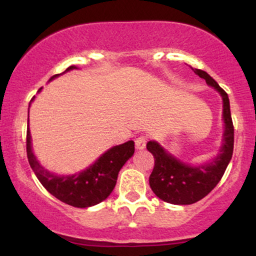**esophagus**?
<instances>
[{"instance_id":"esophagus-1","label":"esophagus","mask_w":256,"mask_h":256,"mask_svg":"<svg viewBox=\"0 0 256 256\" xmlns=\"http://www.w3.org/2000/svg\"><path fill=\"white\" fill-rule=\"evenodd\" d=\"M146 146V136H140L134 140V146H136L137 150H143Z\"/></svg>"}]
</instances>
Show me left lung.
<instances>
[{
    "instance_id": "left-lung-1",
    "label": "left lung",
    "mask_w": 256,
    "mask_h": 256,
    "mask_svg": "<svg viewBox=\"0 0 256 256\" xmlns=\"http://www.w3.org/2000/svg\"><path fill=\"white\" fill-rule=\"evenodd\" d=\"M192 70L222 96L224 131L218 154L206 162L196 165L183 162L156 140L146 143V149L155 158L149 185L158 198L172 204H192L207 196L220 182L234 152V125L228 94L207 72Z\"/></svg>"
}]
</instances>
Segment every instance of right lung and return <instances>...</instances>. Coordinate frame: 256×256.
Listing matches in <instances>:
<instances>
[{
    "mask_svg": "<svg viewBox=\"0 0 256 256\" xmlns=\"http://www.w3.org/2000/svg\"><path fill=\"white\" fill-rule=\"evenodd\" d=\"M72 70H78V67L70 66L64 72L52 76L49 82ZM40 90L42 88L38 90V92H40ZM34 98L36 96H34L30 101L28 110ZM26 152L32 171L34 172L40 184L52 196L73 207L88 208L104 201L110 195L116 184L119 171L126 161L134 155V140H128L122 144L112 146L98 158H96L89 167L73 174H58L48 171L46 167L40 165L32 149L30 128H28L26 136Z\"/></svg>",
    "mask_w": 256,
    "mask_h": 256,
    "instance_id": "1",
    "label": "right lung"
}]
</instances>
